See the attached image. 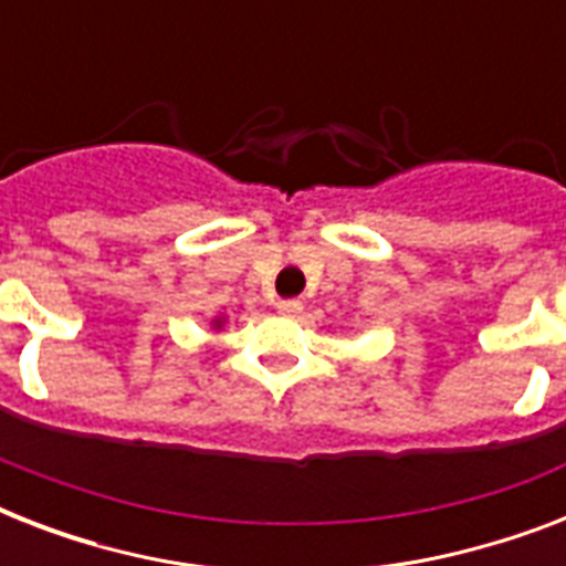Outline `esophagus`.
<instances>
[{
	"label": "esophagus",
	"instance_id": "34e87169",
	"mask_svg": "<svg viewBox=\"0 0 566 566\" xmlns=\"http://www.w3.org/2000/svg\"><path fill=\"white\" fill-rule=\"evenodd\" d=\"M279 314H284V317H300L302 302L300 300H282L279 302Z\"/></svg>",
	"mask_w": 566,
	"mask_h": 566
}]
</instances>
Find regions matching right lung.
<instances>
[{
	"instance_id": "1",
	"label": "right lung",
	"mask_w": 566,
	"mask_h": 566,
	"mask_svg": "<svg viewBox=\"0 0 566 566\" xmlns=\"http://www.w3.org/2000/svg\"><path fill=\"white\" fill-rule=\"evenodd\" d=\"M226 323H229V317H222V314H217V317L211 319V328H213V332H220V328L226 326Z\"/></svg>"
}]
</instances>
